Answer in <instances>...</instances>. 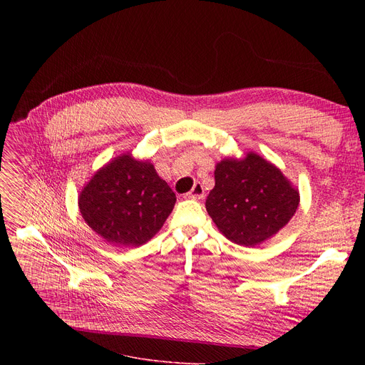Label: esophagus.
Segmentation results:
<instances>
[{
	"mask_svg": "<svg viewBox=\"0 0 365 365\" xmlns=\"http://www.w3.org/2000/svg\"><path fill=\"white\" fill-rule=\"evenodd\" d=\"M186 197L190 198V200H202L204 198V187H202V185L200 182H197L194 185L192 190H190L189 194H186Z\"/></svg>",
	"mask_w": 365,
	"mask_h": 365,
	"instance_id": "esophagus-1",
	"label": "esophagus"
}]
</instances>
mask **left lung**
<instances>
[{
  "instance_id": "1",
  "label": "left lung",
  "mask_w": 365,
  "mask_h": 365,
  "mask_svg": "<svg viewBox=\"0 0 365 365\" xmlns=\"http://www.w3.org/2000/svg\"><path fill=\"white\" fill-rule=\"evenodd\" d=\"M215 187L205 200L219 231L238 245L256 247L290 222L300 202L299 189L256 152L216 164Z\"/></svg>"
}]
</instances>
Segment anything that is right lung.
Segmentation results:
<instances>
[{
  "instance_id": "add662e5",
  "label": "right lung",
  "mask_w": 365,
  "mask_h": 365,
  "mask_svg": "<svg viewBox=\"0 0 365 365\" xmlns=\"http://www.w3.org/2000/svg\"><path fill=\"white\" fill-rule=\"evenodd\" d=\"M175 204V192L153 164L128 152L96 171L78 195L84 222L118 247H139L155 237Z\"/></svg>"
}]
</instances>
